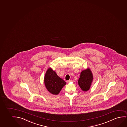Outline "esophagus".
I'll list each match as a JSON object with an SVG mask.
<instances>
[{
    "label": "esophagus",
    "mask_w": 127,
    "mask_h": 127,
    "mask_svg": "<svg viewBox=\"0 0 127 127\" xmlns=\"http://www.w3.org/2000/svg\"><path fill=\"white\" fill-rule=\"evenodd\" d=\"M71 81V80H67V81H66V82L67 83H68L70 82Z\"/></svg>",
    "instance_id": "34e87169"
}]
</instances>
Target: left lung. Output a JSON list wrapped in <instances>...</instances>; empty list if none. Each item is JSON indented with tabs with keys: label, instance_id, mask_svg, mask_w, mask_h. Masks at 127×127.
<instances>
[{
	"label": "left lung",
	"instance_id": "left-lung-1",
	"mask_svg": "<svg viewBox=\"0 0 127 127\" xmlns=\"http://www.w3.org/2000/svg\"><path fill=\"white\" fill-rule=\"evenodd\" d=\"M93 80V75L91 70L88 68L81 72L80 78L78 80V84L83 91L89 90Z\"/></svg>",
	"mask_w": 127,
	"mask_h": 127
}]
</instances>
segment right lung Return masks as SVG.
I'll return each instance as SVG.
<instances>
[{
  "mask_svg": "<svg viewBox=\"0 0 127 127\" xmlns=\"http://www.w3.org/2000/svg\"><path fill=\"white\" fill-rule=\"evenodd\" d=\"M44 81L47 90L54 95H58L66 84L64 81L58 77L55 72L50 68L47 70Z\"/></svg>",
  "mask_w": 127,
  "mask_h": 127,
  "instance_id": "add662e5",
  "label": "right lung"
}]
</instances>
